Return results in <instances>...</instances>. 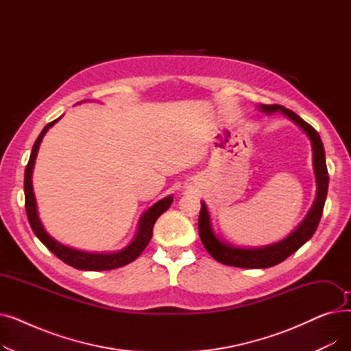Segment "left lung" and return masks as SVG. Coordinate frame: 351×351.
I'll return each mask as SVG.
<instances>
[{
  "instance_id": "8db88e82",
  "label": "left lung",
  "mask_w": 351,
  "mask_h": 351,
  "mask_svg": "<svg viewBox=\"0 0 351 351\" xmlns=\"http://www.w3.org/2000/svg\"><path fill=\"white\" fill-rule=\"evenodd\" d=\"M257 108H259V110H262L263 114H267V115H271L276 112L283 114L290 121L296 123L307 135L311 143L313 169H315L317 191H316L315 202H313L310 210L299 223V226H296V229H294L289 236L282 239V241L267 246H262V247H241V246H233L222 241L213 229L210 213L208 210L206 204L204 200L200 202L202 208H200L197 226H199L200 241L204 243L205 249L209 252V254L215 261L223 263L226 266L243 267V269H266L274 265H279L280 262L286 261L290 254L298 252L307 241H310V237L315 234L319 226L326 196H327V188H328V173H327V166H326L324 147L319 134L316 132V129L311 128L299 115L294 114L293 110L286 109L282 105L261 104Z\"/></svg>"
}]
</instances>
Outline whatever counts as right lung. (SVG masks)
Returning <instances> with one entry per match:
<instances>
[{"label": "right lung", "instance_id": "obj_1", "mask_svg": "<svg viewBox=\"0 0 351 351\" xmlns=\"http://www.w3.org/2000/svg\"><path fill=\"white\" fill-rule=\"evenodd\" d=\"M61 118L62 117L49 122L43 129V132L40 134L38 138H36V141L32 146V152H31L28 165L25 168V176H24L25 210H27L31 229L35 233V236L38 237L40 241L48 247V250H51L64 263L75 267L78 270L101 271V270H112V269L122 267L128 263L134 262L135 259H138L141 253L145 250V247L147 246V243H149V241L152 239V230H154L155 222L163 212L169 209V206L173 202V196L172 195L166 196V197L158 200L156 204H154L149 209L145 210V213L139 219L138 230L135 233V237L132 239V242L121 250H117V252H85V250H80L75 247H69V246L58 242L57 239H53L45 230L41 219L38 216V208H36V199H35L34 188H32V171H34L35 159H36V155H38V149H40V145L43 142V138L48 132V129L57 123Z\"/></svg>", "mask_w": 351, "mask_h": 351}]
</instances>
